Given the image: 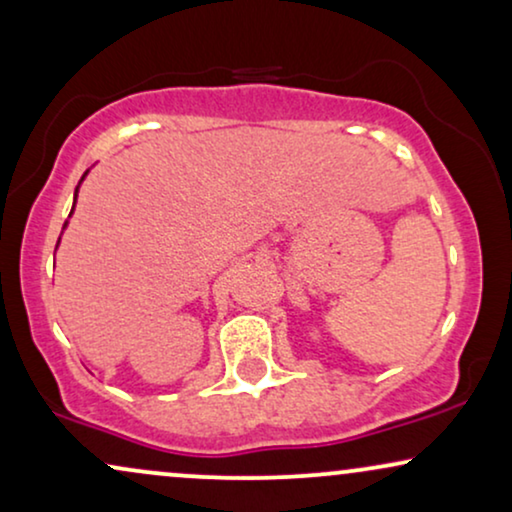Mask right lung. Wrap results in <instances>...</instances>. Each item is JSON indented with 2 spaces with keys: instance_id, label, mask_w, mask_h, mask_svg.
Listing matches in <instances>:
<instances>
[{
  "instance_id": "obj_1",
  "label": "right lung",
  "mask_w": 512,
  "mask_h": 512,
  "mask_svg": "<svg viewBox=\"0 0 512 512\" xmlns=\"http://www.w3.org/2000/svg\"><path fill=\"white\" fill-rule=\"evenodd\" d=\"M84 174H87V172H84ZM82 179H84V177H82ZM82 179H80V184H82ZM80 184H77V189H80ZM77 189H75V198H77ZM73 210H75V205H73ZM73 210H70V215H73ZM66 226H68V222L63 224V229H66ZM58 241H61V238H58Z\"/></svg>"
}]
</instances>
